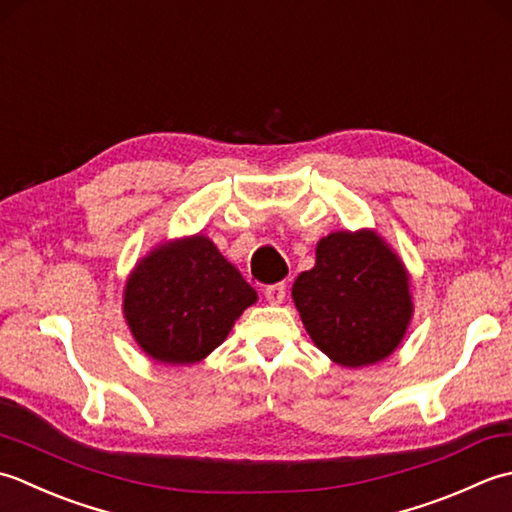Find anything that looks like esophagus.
I'll list each match as a JSON object with an SVG mask.
<instances>
[{
	"label": "esophagus",
	"instance_id": "obj_1",
	"mask_svg": "<svg viewBox=\"0 0 512 512\" xmlns=\"http://www.w3.org/2000/svg\"><path fill=\"white\" fill-rule=\"evenodd\" d=\"M287 296V285L285 283H274L265 287V298L271 302V305H280Z\"/></svg>",
	"mask_w": 512,
	"mask_h": 512
}]
</instances>
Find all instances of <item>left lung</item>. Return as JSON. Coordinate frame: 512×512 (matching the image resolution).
Segmentation results:
<instances>
[{
  "instance_id": "obj_1",
  "label": "left lung",
  "mask_w": 512,
  "mask_h": 512,
  "mask_svg": "<svg viewBox=\"0 0 512 512\" xmlns=\"http://www.w3.org/2000/svg\"><path fill=\"white\" fill-rule=\"evenodd\" d=\"M291 296L311 340L342 367L387 358L413 314L404 265L371 232L322 238L316 267L302 271Z\"/></svg>"
}]
</instances>
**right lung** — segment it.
Masks as SVG:
<instances>
[{
  "label": "right lung",
  "mask_w": 512,
  "mask_h": 512,
  "mask_svg": "<svg viewBox=\"0 0 512 512\" xmlns=\"http://www.w3.org/2000/svg\"><path fill=\"white\" fill-rule=\"evenodd\" d=\"M256 291L205 236L156 247L132 271L123 311L154 360L194 364L221 344Z\"/></svg>",
  "instance_id": "obj_1"
}]
</instances>
